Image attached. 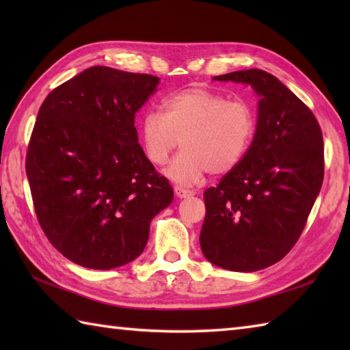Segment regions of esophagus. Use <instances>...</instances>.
Masks as SVG:
<instances>
[{
  "instance_id": "esophagus-1",
  "label": "esophagus",
  "mask_w": 350,
  "mask_h": 350,
  "mask_svg": "<svg viewBox=\"0 0 350 350\" xmlns=\"http://www.w3.org/2000/svg\"><path fill=\"white\" fill-rule=\"evenodd\" d=\"M174 192H176V196L179 197V198H188V197H191V196H194V192H192V191L183 189V188H180V187H174Z\"/></svg>"
}]
</instances>
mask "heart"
I'll use <instances>...</instances> for the list:
<instances>
[{
    "instance_id": "1",
    "label": "heart",
    "mask_w": 350,
    "mask_h": 350,
    "mask_svg": "<svg viewBox=\"0 0 350 350\" xmlns=\"http://www.w3.org/2000/svg\"><path fill=\"white\" fill-rule=\"evenodd\" d=\"M256 111L245 100L206 88L168 94L161 113L148 111L139 123L146 158L163 165L179 143L183 150L165 171L179 183H196L211 171L224 174L242 161L254 139Z\"/></svg>"
}]
</instances>
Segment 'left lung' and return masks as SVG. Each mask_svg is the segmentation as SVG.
Wrapping results in <instances>:
<instances>
[{"label": "left lung", "instance_id": "left-lung-1", "mask_svg": "<svg viewBox=\"0 0 350 350\" xmlns=\"http://www.w3.org/2000/svg\"><path fill=\"white\" fill-rule=\"evenodd\" d=\"M213 79L248 84L260 100L248 152L204 191L200 245L215 266L254 272L298 242L322 188L323 137L311 109L271 73L248 69Z\"/></svg>", "mask_w": 350, "mask_h": 350}]
</instances>
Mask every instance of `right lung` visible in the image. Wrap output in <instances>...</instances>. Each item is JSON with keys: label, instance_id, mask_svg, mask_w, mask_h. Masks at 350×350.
<instances>
[{"label": "right lung", "instance_id": "add662e5", "mask_svg": "<svg viewBox=\"0 0 350 350\" xmlns=\"http://www.w3.org/2000/svg\"><path fill=\"white\" fill-rule=\"evenodd\" d=\"M159 78L93 66L43 100L25 170L48 241L70 262L113 269L135 260L173 188L138 144L135 114Z\"/></svg>", "mask_w": 350, "mask_h": 350}]
</instances>
